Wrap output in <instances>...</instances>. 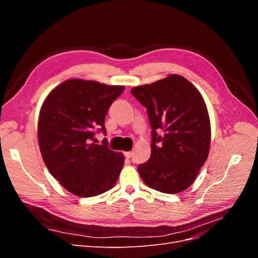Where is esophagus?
Instances as JSON below:
<instances>
[{"label": "esophagus", "instance_id": "esophagus-1", "mask_svg": "<svg viewBox=\"0 0 258 258\" xmlns=\"http://www.w3.org/2000/svg\"><path fill=\"white\" fill-rule=\"evenodd\" d=\"M131 156H132V152H126V153H124V157H126V158H131Z\"/></svg>", "mask_w": 258, "mask_h": 258}]
</instances>
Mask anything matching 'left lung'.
<instances>
[{
    "mask_svg": "<svg viewBox=\"0 0 258 258\" xmlns=\"http://www.w3.org/2000/svg\"><path fill=\"white\" fill-rule=\"evenodd\" d=\"M146 107L152 154L138 171L153 189L181 192L190 186L209 155L211 128L205 100L183 76L172 74L131 89Z\"/></svg>",
    "mask_w": 258,
    "mask_h": 258,
    "instance_id": "8db88e82",
    "label": "left lung"
}]
</instances>
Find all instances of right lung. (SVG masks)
<instances>
[{"mask_svg": "<svg viewBox=\"0 0 258 258\" xmlns=\"http://www.w3.org/2000/svg\"><path fill=\"white\" fill-rule=\"evenodd\" d=\"M123 86L69 80L46 98L38 119V144L46 167L70 192L93 197L110 190L123 166V155L107 143L105 116Z\"/></svg>", "mask_w": 258, "mask_h": 258, "instance_id": "add662e5", "label": "right lung"}]
</instances>
